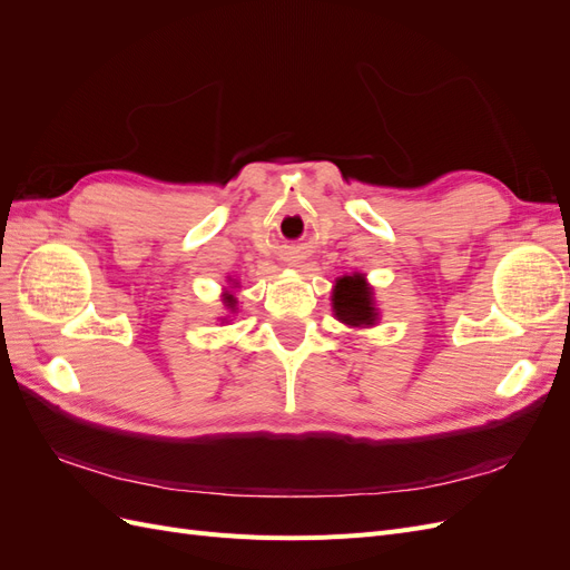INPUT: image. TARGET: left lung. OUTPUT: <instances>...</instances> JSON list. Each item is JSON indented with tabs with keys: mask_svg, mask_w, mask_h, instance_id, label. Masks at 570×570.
I'll return each instance as SVG.
<instances>
[{
	"mask_svg": "<svg viewBox=\"0 0 570 570\" xmlns=\"http://www.w3.org/2000/svg\"><path fill=\"white\" fill-rule=\"evenodd\" d=\"M333 314L350 327H373L381 321V308L375 306V289L368 285L366 273L340 275L333 285Z\"/></svg>",
	"mask_w": 570,
	"mask_h": 570,
	"instance_id": "8db88e82",
	"label": "left lung"
}]
</instances>
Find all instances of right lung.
I'll return each instance as SVG.
<instances>
[{"label":"right lung","instance_id":"right-lung-1","mask_svg":"<svg viewBox=\"0 0 570 570\" xmlns=\"http://www.w3.org/2000/svg\"><path fill=\"white\" fill-rule=\"evenodd\" d=\"M239 283H233V287H226V292H223V304H226V308H230V312H235V308H237V297L233 295V289L237 287ZM223 321H226V318H223Z\"/></svg>","mask_w":570,"mask_h":570}]
</instances>
